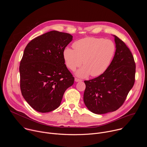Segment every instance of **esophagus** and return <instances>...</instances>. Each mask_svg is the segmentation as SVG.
<instances>
[{"label": "esophagus", "mask_w": 147, "mask_h": 147, "mask_svg": "<svg viewBox=\"0 0 147 147\" xmlns=\"http://www.w3.org/2000/svg\"><path fill=\"white\" fill-rule=\"evenodd\" d=\"M74 81H75L76 82H80V81H82V80H81L78 79V78H75Z\"/></svg>", "instance_id": "obj_1"}]
</instances>
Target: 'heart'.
<instances>
[{"instance_id":"1","label":"heart","mask_w":147,"mask_h":147,"mask_svg":"<svg viewBox=\"0 0 147 147\" xmlns=\"http://www.w3.org/2000/svg\"><path fill=\"white\" fill-rule=\"evenodd\" d=\"M73 46L74 49L65 48L63 56L66 66L72 71L82 65V60L84 66L76 72V76L81 78L102 74L110 66L116 52L113 42L101 38H82Z\"/></svg>"}]
</instances>
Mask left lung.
Returning <instances> with one entry per match:
<instances>
[{"instance_id": "obj_1", "label": "left lung", "mask_w": 147, "mask_h": 147, "mask_svg": "<svg viewBox=\"0 0 147 147\" xmlns=\"http://www.w3.org/2000/svg\"><path fill=\"white\" fill-rule=\"evenodd\" d=\"M113 36L116 52L110 66L98 77L84 81V102L89 111L98 115L117 110L135 81L136 64L132 53L124 42Z\"/></svg>"}]
</instances>
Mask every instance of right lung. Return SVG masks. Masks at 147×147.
<instances>
[{"mask_svg": "<svg viewBox=\"0 0 147 147\" xmlns=\"http://www.w3.org/2000/svg\"><path fill=\"white\" fill-rule=\"evenodd\" d=\"M73 40L70 34L52 31L26 47L19 68L20 88L35 111L47 113L57 108L74 78L65 64L63 52Z\"/></svg>", "mask_w": 147, "mask_h": 147, "instance_id": "add662e5", "label": "right lung"}]
</instances>
